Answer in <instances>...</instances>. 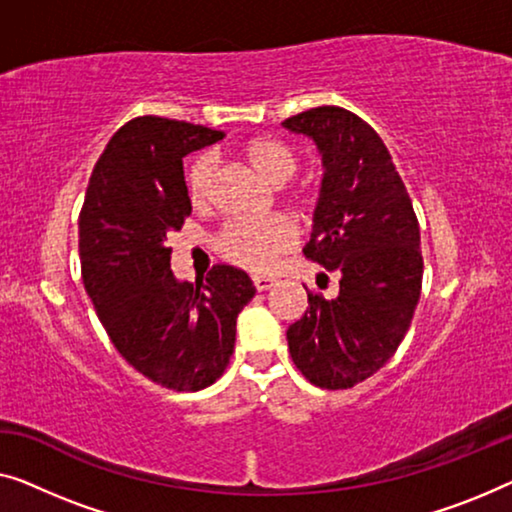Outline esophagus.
<instances>
[{
    "label": "esophagus",
    "mask_w": 512,
    "mask_h": 512,
    "mask_svg": "<svg viewBox=\"0 0 512 512\" xmlns=\"http://www.w3.org/2000/svg\"><path fill=\"white\" fill-rule=\"evenodd\" d=\"M273 282H276V280L266 278V276H255V278H253V285H255L257 292H266V289L273 287Z\"/></svg>",
    "instance_id": "34e87169"
}]
</instances>
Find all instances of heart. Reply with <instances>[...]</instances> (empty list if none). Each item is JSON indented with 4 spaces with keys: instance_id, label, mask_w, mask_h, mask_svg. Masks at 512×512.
I'll list each match as a JSON object with an SVG mask.
<instances>
[{
    "instance_id": "1",
    "label": "heart",
    "mask_w": 512,
    "mask_h": 512,
    "mask_svg": "<svg viewBox=\"0 0 512 512\" xmlns=\"http://www.w3.org/2000/svg\"><path fill=\"white\" fill-rule=\"evenodd\" d=\"M241 160L271 186H282L299 170V156L287 142L276 137H255L241 147ZM186 190L197 209H207L216 193V165L213 158L197 156L186 170ZM289 202L299 211H308L315 204V193L308 186L289 190ZM296 243V230L287 218L269 216L257 220H230L218 232L216 253L234 266L250 273H264L278 262Z\"/></svg>"
}]
</instances>
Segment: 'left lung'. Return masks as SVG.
I'll return each mask as SVG.
<instances>
[{"instance_id":"obj_1","label":"left lung","mask_w":512,"mask_h":512,"mask_svg":"<svg viewBox=\"0 0 512 512\" xmlns=\"http://www.w3.org/2000/svg\"><path fill=\"white\" fill-rule=\"evenodd\" d=\"M282 126L312 137L322 154L303 255L340 276L331 301L308 289V308L287 329L289 354L310 384L352 388L384 368L414 319L423 285L418 218L386 144L358 114L322 105Z\"/></svg>"}]
</instances>
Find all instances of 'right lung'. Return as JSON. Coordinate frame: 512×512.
I'll use <instances>...</instances> for the list:
<instances>
[{"instance_id": "1", "label": "right lung", "mask_w": 512, "mask_h": 512, "mask_svg": "<svg viewBox=\"0 0 512 512\" xmlns=\"http://www.w3.org/2000/svg\"><path fill=\"white\" fill-rule=\"evenodd\" d=\"M223 131L144 114L112 135L91 172L80 211L82 282L117 352L170 391H202L223 375L236 317L255 296L236 266L204 282L170 271L167 236L190 216L183 156Z\"/></svg>"}]
</instances>
